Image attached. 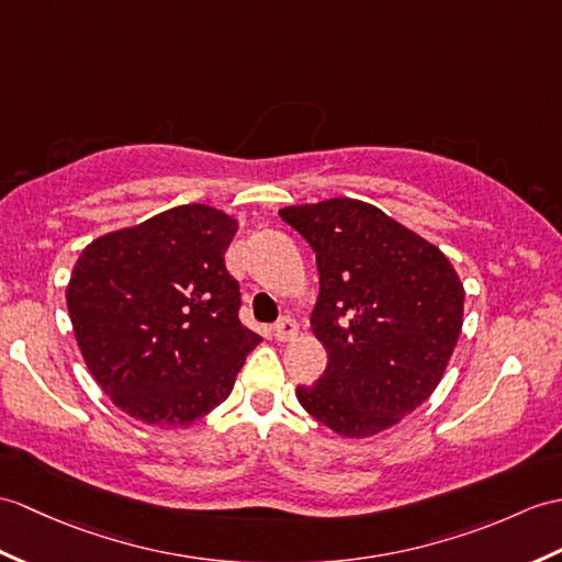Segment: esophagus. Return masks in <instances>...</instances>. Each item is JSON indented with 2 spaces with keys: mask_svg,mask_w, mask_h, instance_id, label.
<instances>
[{
  "mask_svg": "<svg viewBox=\"0 0 562 562\" xmlns=\"http://www.w3.org/2000/svg\"><path fill=\"white\" fill-rule=\"evenodd\" d=\"M296 321H292L290 316H284V318H280L276 325H272V337H276L278 342H286V340H292V337L296 335Z\"/></svg>",
  "mask_w": 562,
  "mask_h": 562,
  "instance_id": "34e87169",
  "label": "esophagus"
}]
</instances>
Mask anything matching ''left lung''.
Instances as JSON below:
<instances>
[{
    "mask_svg": "<svg viewBox=\"0 0 562 562\" xmlns=\"http://www.w3.org/2000/svg\"><path fill=\"white\" fill-rule=\"evenodd\" d=\"M316 251L311 330L328 367L299 385L302 407L345 438L395 426L424 404L458 345L464 286L438 246L375 205L330 199L282 207Z\"/></svg>",
    "mask_w": 562,
    "mask_h": 562,
    "instance_id": "8db88e82",
    "label": "left lung"
}]
</instances>
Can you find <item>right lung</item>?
Returning a JSON list of instances; mask_svg holds the SVG:
<instances>
[{
    "instance_id": "obj_1",
    "label": "right lung",
    "mask_w": 562,
    "mask_h": 562,
    "mask_svg": "<svg viewBox=\"0 0 562 562\" xmlns=\"http://www.w3.org/2000/svg\"><path fill=\"white\" fill-rule=\"evenodd\" d=\"M237 220L177 205L110 232L78 256L67 306L78 349L104 395L134 419L179 428L232 393L260 335L239 321L225 251Z\"/></svg>"
}]
</instances>
